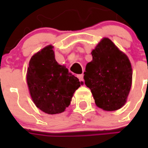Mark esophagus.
I'll list each match as a JSON object with an SVG mask.
<instances>
[{"mask_svg":"<svg viewBox=\"0 0 148 148\" xmlns=\"http://www.w3.org/2000/svg\"><path fill=\"white\" fill-rule=\"evenodd\" d=\"M83 77H84L83 74H81V75H78V79H79V81H80V82H84Z\"/></svg>","mask_w":148,"mask_h":148,"instance_id":"esophagus-1","label":"esophagus"}]
</instances>
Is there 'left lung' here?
I'll list each match as a JSON object with an SVG mask.
<instances>
[{
    "label": "left lung",
    "mask_w": 148,
    "mask_h": 148,
    "mask_svg": "<svg viewBox=\"0 0 148 148\" xmlns=\"http://www.w3.org/2000/svg\"><path fill=\"white\" fill-rule=\"evenodd\" d=\"M84 79L95 104L114 111L125 104L132 84V67L127 56L109 38H103L91 53Z\"/></svg>",
    "instance_id": "8db88e82"
}]
</instances>
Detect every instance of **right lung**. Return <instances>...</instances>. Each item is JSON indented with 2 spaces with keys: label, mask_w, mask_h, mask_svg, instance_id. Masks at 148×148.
<instances>
[{
  "label": "right lung",
  "mask_w": 148,
  "mask_h": 148,
  "mask_svg": "<svg viewBox=\"0 0 148 148\" xmlns=\"http://www.w3.org/2000/svg\"><path fill=\"white\" fill-rule=\"evenodd\" d=\"M52 49L47 46L31 58L27 81L36 107L46 113L56 114L70 105L80 82L64 66L58 64Z\"/></svg>",
  "instance_id": "add662e5"
}]
</instances>
